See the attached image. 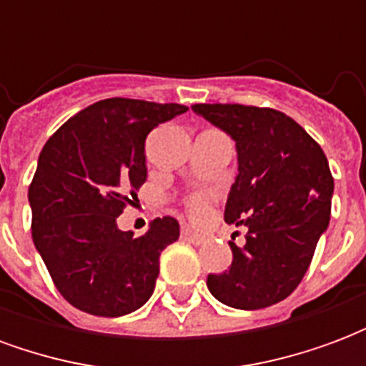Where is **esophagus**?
Here are the masks:
<instances>
[{
	"mask_svg": "<svg viewBox=\"0 0 366 366\" xmlns=\"http://www.w3.org/2000/svg\"><path fill=\"white\" fill-rule=\"evenodd\" d=\"M182 237H184V241H188V243H192V245H204V243L207 241L206 235L196 233V231H192L190 227H184Z\"/></svg>",
	"mask_w": 366,
	"mask_h": 366,
	"instance_id": "obj_1",
	"label": "esophagus"
}]
</instances>
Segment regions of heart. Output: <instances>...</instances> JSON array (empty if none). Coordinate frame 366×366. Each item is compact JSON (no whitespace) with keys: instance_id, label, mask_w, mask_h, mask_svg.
<instances>
[{"instance_id":"heart-1","label":"heart","mask_w":366,"mask_h":366,"mask_svg":"<svg viewBox=\"0 0 366 366\" xmlns=\"http://www.w3.org/2000/svg\"><path fill=\"white\" fill-rule=\"evenodd\" d=\"M215 202V194L214 192H196L192 194L190 198L186 199V207H188V214H190L192 219L196 222H202L206 219L207 215L212 214V206Z\"/></svg>"}]
</instances>
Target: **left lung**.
<instances>
[{"label": "left lung", "mask_w": 366, "mask_h": 366, "mask_svg": "<svg viewBox=\"0 0 366 366\" xmlns=\"http://www.w3.org/2000/svg\"><path fill=\"white\" fill-rule=\"evenodd\" d=\"M192 109L237 144L239 174L225 222L247 227L245 247L229 241V270L207 276V288L237 310L278 304L298 288L330 223L333 176L325 152L272 107L196 104Z\"/></svg>", "instance_id": "obj_1"}]
</instances>
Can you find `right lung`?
Listing matches in <instances>:
<instances>
[{
    "label": "right lung",
    "mask_w": 366,
    "mask_h": 366,
    "mask_svg": "<svg viewBox=\"0 0 366 366\" xmlns=\"http://www.w3.org/2000/svg\"><path fill=\"white\" fill-rule=\"evenodd\" d=\"M188 112L180 104L109 97L54 131L29 186L31 233L56 290L86 314L117 317L151 298L160 253L180 237L174 217L135 237L117 217L147 180L144 139Z\"/></svg>",
    "instance_id": "1"
}]
</instances>
